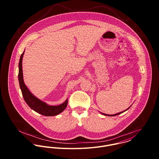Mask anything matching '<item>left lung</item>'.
Masks as SVG:
<instances>
[{
	"mask_svg": "<svg viewBox=\"0 0 159 159\" xmlns=\"http://www.w3.org/2000/svg\"><path fill=\"white\" fill-rule=\"evenodd\" d=\"M132 106V105H131ZM130 106V107H131ZM130 107L129 108H127L126 110H125V111H122V112H120V113H116V114H104V113H101L102 114H103V115H105V116H116V115H119V114H120L122 113H124V112H125V111H127V110H129V108H130Z\"/></svg>",
	"mask_w": 159,
	"mask_h": 159,
	"instance_id": "8db88e82",
	"label": "left lung"
}]
</instances>
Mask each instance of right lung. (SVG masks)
Segmentation results:
<instances>
[{"label": "right lung", "instance_id": "right-lung-1", "mask_svg": "<svg viewBox=\"0 0 159 159\" xmlns=\"http://www.w3.org/2000/svg\"><path fill=\"white\" fill-rule=\"evenodd\" d=\"M25 51V50H24ZM24 51L22 53L20 57L19 62V73L18 80L20 83V86L22 92L23 98L28 105V106L34 111L38 113L45 116H56L62 113L67 107L68 104V100L67 99L63 103L58 106H50L46 103L35 97L27 86L25 85L23 80V68H22V61Z\"/></svg>", "mask_w": 159, "mask_h": 159}]
</instances>
